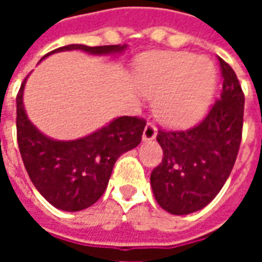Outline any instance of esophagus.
Segmentation results:
<instances>
[{"label":"esophagus","instance_id":"1","mask_svg":"<svg viewBox=\"0 0 262 262\" xmlns=\"http://www.w3.org/2000/svg\"><path fill=\"white\" fill-rule=\"evenodd\" d=\"M156 136H157V127L153 122H148L144 127V132H143V140L148 142V140H153Z\"/></svg>","mask_w":262,"mask_h":262}]
</instances>
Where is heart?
Returning <instances> with one entry per match:
<instances>
[{
  "label": "heart",
  "mask_w": 262,
  "mask_h": 262,
  "mask_svg": "<svg viewBox=\"0 0 262 262\" xmlns=\"http://www.w3.org/2000/svg\"><path fill=\"white\" fill-rule=\"evenodd\" d=\"M143 92L157 98V114L172 126L201 118L214 86V69L208 59L189 53L156 54L143 64Z\"/></svg>",
  "instance_id": "b5f03b06"
}]
</instances>
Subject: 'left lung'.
Here are the masks:
<instances>
[{"label":"left lung","instance_id":"obj_1","mask_svg":"<svg viewBox=\"0 0 262 262\" xmlns=\"http://www.w3.org/2000/svg\"><path fill=\"white\" fill-rule=\"evenodd\" d=\"M223 91L205 119L188 130L160 129L163 161L151 172L156 201L172 214L201 210L219 193L236 163L244 94L234 70L219 57Z\"/></svg>","mask_w":262,"mask_h":262}]
</instances>
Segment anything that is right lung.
<instances>
[{
    "label": "right lung",
    "mask_w": 262,
    "mask_h": 262,
    "mask_svg": "<svg viewBox=\"0 0 262 262\" xmlns=\"http://www.w3.org/2000/svg\"><path fill=\"white\" fill-rule=\"evenodd\" d=\"M125 49L126 45L95 48L69 45L45 57L66 50L115 54ZM26 78L16 95V139L28 176L54 208L66 212L90 208L105 192L116 160L142 142L146 120L120 116L85 137L69 142L53 140L37 130L26 116L22 99Z\"/></svg>",
    "instance_id": "add662e5"
}]
</instances>
